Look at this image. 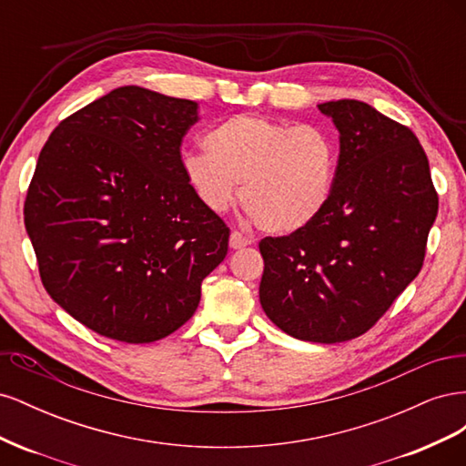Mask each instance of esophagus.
Wrapping results in <instances>:
<instances>
[{"mask_svg": "<svg viewBox=\"0 0 466 466\" xmlns=\"http://www.w3.org/2000/svg\"><path fill=\"white\" fill-rule=\"evenodd\" d=\"M247 245H250V238L247 235H243L241 231H231V235H229V247L231 248H243Z\"/></svg>", "mask_w": 466, "mask_h": 466, "instance_id": "34e87169", "label": "esophagus"}]
</instances>
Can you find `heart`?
<instances>
[{
  "instance_id": "heart-1",
  "label": "heart",
  "mask_w": 466,
  "mask_h": 466,
  "mask_svg": "<svg viewBox=\"0 0 466 466\" xmlns=\"http://www.w3.org/2000/svg\"><path fill=\"white\" fill-rule=\"evenodd\" d=\"M206 149L188 151L182 171L209 211H225L238 194L262 231L289 235L327 209L340 161L330 130L260 115H233L206 134Z\"/></svg>"
}]
</instances>
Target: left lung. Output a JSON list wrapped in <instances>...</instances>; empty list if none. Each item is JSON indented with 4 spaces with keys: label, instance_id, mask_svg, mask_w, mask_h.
Returning a JSON list of instances; mask_svg holds the SVG:
<instances>
[{
    "label": "left lung",
    "instance_id": "1",
    "mask_svg": "<svg viewBox=\"0 0 466 466\" xmlns=\"http://www.w3.org/2000/svg\"><path fill=\"white\" fill-rule=\"evenodd\" d=\"M319 110L340 132L332 198L309 228L258 243L260 305L286 334L336 344L368 332L418 276L440 198L408 126L354 98Z\"/></svg>",
    "mask_w": 466,
    "mask_h": 466
}]
</instances>
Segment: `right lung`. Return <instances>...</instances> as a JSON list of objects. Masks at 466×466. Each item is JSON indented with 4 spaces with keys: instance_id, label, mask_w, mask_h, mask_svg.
Masks as SVG:
<instances>
[{
    "instance_id": "add662e5",
    "label": "right lung",
    "mask_w": 466,
    "mask_h": 466,
    "mask_svg": "<svg viewBox=\"0 0 466 466\" xmlns=\"http://www.w3.org/2000/svg\"><path fill=\"white\" fill-rule=\"evenodd\" d=\"M198 105L118 87L56 126L25 200L42 286L96 334L161 340L200 303L229 228L182 171Z\"/></svg>"
}]
</instances>
